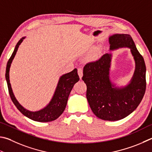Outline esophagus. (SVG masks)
<instances>
[{
  "instance_id": "esophagus-1",
  "label": "esophagus",
  "mask_w": 152,
  "mask_h": 152,
  "mask_svg": "<svg viewBox=\"0 0 152 152\" xmlns=\"http://www.w3.org/2000/svg\"><path fill=\"white\" fill-rule=\"evenodd\" d=\"M78 74L80 77V79H82V76H83V70L81 68H79L78 69Z\"/></svg>"
}]
</instances>
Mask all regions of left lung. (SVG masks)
Wrapping results in <instances>:
<instances>
[{
	"mask_svg": "<svg viewBox=\"0 0 152 152\" xmlns=\"http://www.w3.org/2000/svg\"><path fill=\"white\" fill-rule=\"evenodd\" d=\"M109 42L110 50L130 48L136 62L130 82L122 88L112 83L109 76L112 54L107 53L85 65L82 80L86 84V98L94 114L102 120L117 121L128 116L141 102L146 88V68L130 35L114 34L109 38Z\"/></svg>",
	"mask_w": 152,
	"mask_h": 152,
	"instance_id": "8db88e82",
	"label": "left lung"
}]
</instances>
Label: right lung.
<instances>
[{
    "mask_svg": "<svg viewBox=\"0 0 152 152\" xmlns=\"http://www.w3.org/2000/svg\"><path fill=\"white\" fill-rule=\"evenodd\" d=\"M24 38L25 37L20 38V40L16 44L14 52L7 62L5 77H6L10 98L19 111L27 118L39 122H51V121L56 120L64 111L71 90L74 87V85L80 80L78 72H77V69H74L70 72L65 74L60 77L53 97L50 103L45 107L37 112H30L25 109L18 103L15 96H14L9 80V70L11 63L15 56L19 45H20Z\"/></svg>",
    "mask_w": 152,
    "mask_h": 152,
    "instance_id": "right-lung-1",
    "label": "right lung"
}]
</instances>
